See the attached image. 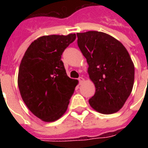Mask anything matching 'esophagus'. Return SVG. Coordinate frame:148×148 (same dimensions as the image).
Wrapping results in <instances>:
<instances>
[{"label": "esophagus", "instance_id": "1", "mask_svg": "<svg viewBox=\"0 0 148 148\" xmlns=\"http://www.w3.org/2000/svg\"><path fill=\"white\" fill-rule=\"evenodd\" d=\"M78 81H79V84H82L84 83V79L82 77H80L78 78Z\"/></svg>", "mask_w": 148, "mask_h": 148}]
</instances>
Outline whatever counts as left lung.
Instances as JSON below:
<instances>
[{
    "mask_svg": "<svg viewBox=\"0 0 148 148\" xmlns=\"http://www.w3.org/2000/svg\"><path fill=\"white\" fill-rule=\"evenodd\" d=\"M77 45L87 59L96 88L89 103L101 114H114L124 106L134 81V66L121 43L99 31L77 33Z\"/></svg>",
    "mask_w": 148,
    "mask_h": 148,
    "instance_id": "left-lung-1",
    "label": "left lung"
}]
</instances>
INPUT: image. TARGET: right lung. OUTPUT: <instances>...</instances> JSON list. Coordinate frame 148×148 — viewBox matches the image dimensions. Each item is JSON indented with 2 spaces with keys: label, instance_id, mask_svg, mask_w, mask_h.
<instances>
[{
  "label": "right lung",
  "instance_id": "obj_1",
  "mask_svg": "<svg viewBox=\"0 0 148 148\" xmlns=\"http://www.w3.org/2000/svg\"><path fill=\"white\" fill-rule=\"evenodd\" d=\"M75 38V34L43 36L31 43L22 58L20 93L29 110L44 121H54L64 114L77 84L67 76L61 60Z\"/></svg>",
  "mask_w": 148,
  "mask_h": 148
}]
</instances>
